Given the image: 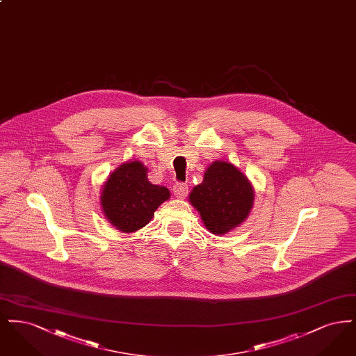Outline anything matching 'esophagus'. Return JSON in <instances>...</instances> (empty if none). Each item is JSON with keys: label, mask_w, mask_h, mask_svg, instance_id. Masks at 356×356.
<instances>
[{"label": "esophagus", "mask_w": 356, "mask_h": 356, "mask_svg": "<svg viewBox=\"0 0 356 356\" xmlns=\"http://www.w3.org/2000/svg\"><path fill=\"white\" fill-rule=\"evenodd\" d=\"M173 193L177 199H186L188 195V186L184 183H177L176 186H173Z\"/></svg>", "instance_id": "obj_1"}]
</instances>
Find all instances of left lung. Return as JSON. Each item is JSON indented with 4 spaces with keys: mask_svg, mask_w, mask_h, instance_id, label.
<instances>
[{
    "mask_svg": "<svg viewBox=\"0 0 356 356\" xmlns=\"http://www.w3.org/2000/svg\"><path fill=\"white\" fill-rule=\"evenodd\" d=\"M188 199L211 234L225 235L248 218L254 207V189L234 164L216 160L209 164L203 181L193 186Z\"/></svg>",
    "mask_w": 356,
    "mask_h": 356,
    "instance_id": "1",
    "label": "left lung"
}]
</instances>
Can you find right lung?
<instances>
[{
  "label": "right lung",
  "instance_id": "right-lung-1",
  "mask_svg": "<svg viewBox=\"0 0 356 356\" xmlns=\"http://www.w3.org/2000/svg\"><path fill=\"white\" fill-rule=\"evenodd\" d=\"M170 197L168 188L148 180V168L138 160L127 161L113 170L102 186V213L116 229L132 234L145 227L154 211Z\"/></svg>",
  "mask_w": 356,
  "mask_h": 356
}]
</instances>
